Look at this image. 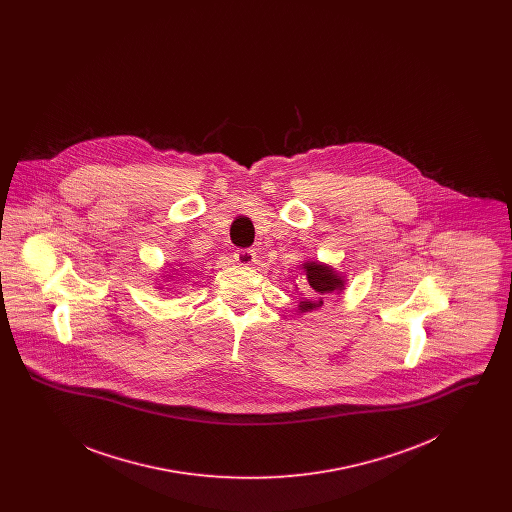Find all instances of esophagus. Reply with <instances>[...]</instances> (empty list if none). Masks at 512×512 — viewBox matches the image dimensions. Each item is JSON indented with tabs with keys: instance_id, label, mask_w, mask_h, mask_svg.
<instances>
[{
	"instance_id": "esophagus-1",
	"label": "esophagus",
	"mask_w": 512,
	"mask_h": 512,
	"mask_svg": "<svg viewBox=\"0 0 512 512\" xmlns=\"http://www.w3.org/2000/svg\"><path fill=\"white\" fill-rule=\"evenodd\" d=\"M234 259H236V263L242 265V267H251V265L257 261V255H255L251 249H238V251L234 253Z\"/></svg>"
}]
</instances>
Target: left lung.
<instances>
[{
  "label": "left lung",
  "mask_w": 512,
  "mask_h": 512,
  "mask_svg": "<svg viewBox=\"0 0 512 512\" xmlns=\"http://www.w3.org/2000/svg\"><path fill=\"white\" fill-rule=\"evenodd\" d=\"M305 280L311 286V299L309 297H301L297 311L299 313H309L315 311L318 307H322V299L328 297L330 293H341L345 290V278L332 265L320 263V261H305L303 265H299Z\"/></svg>",
  "instance_id": "obj_1"
}]
</instances>
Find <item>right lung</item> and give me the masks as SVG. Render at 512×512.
<instances>
[{"label": "right lung", "instance_id": "right-lung-1", "mask_svg": "<svg viewBox=\"0 0 512 512\" xmlns=\"http://www.w3.org/2000/svg\"><path fill=\"white\" fill-rule=\"evenodd\" d=\"M174 267L176 268H171V270H163V272H165L163 280H167V278H174V274H178V272H180V268H184L182 265H174ZM167 282H169V280H167ZM159 286H163V284H159Z\"/></svg>", "mask_w": 512, "mask_h": 512}]
</instances>
